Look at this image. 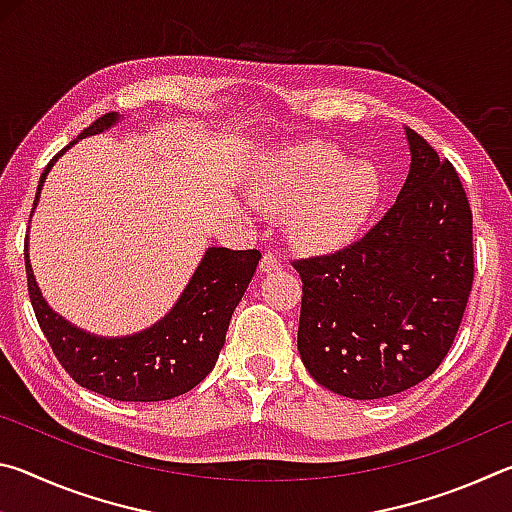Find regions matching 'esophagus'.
Wrapping results in <instances>:
<instances>
[{"instance_id": "34e87169", "label": "esophagus", "mask_w": 512, "mask_h": 512, "mask_svg": "<svg viewBox=\"0 0 512 512\" xmlns=\"http://www.w3.org/2000/svg\"><path fill=\"white\" fill-rule=\"evenodd\" d=\"M277 268H282V255L277 253V250H266L262 262H259V271H277Z\"/></svg>"}]
</instances>
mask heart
Here are the masks:
<instances>
[{
	"label": "heart",
	"instance_id": "b5f03b06",
	"mask_svg": "<svg viewBox=\"0 0 512 512\" xmlns=\"http://www.w3.org/2000/svg\"><path fill=\"white\" fill-rule=\"evenodd\" d=\"M257 194L275 210H296L300 239L327 248L350 241L370 221L384 183L370 164L309 144L277 153L257 180Z\"/></svg>",
	"mask_w": 512,
	"mask_h": 512
}]
</instances>
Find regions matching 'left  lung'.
Segmentation results:
<instances>
[{"mask_svg": "<svg viewBox=\"0 0 512 512\" xmlns=\"http://www.w3.org/2000/svg\"><path fill=\"white\" fill-rule=\"evenodd\" d=\"M411 171L384 219L300 273V359L352 400L402 393L436 372L474 280L472 210L454 164L411 128Z\"/></svg>", "mask_w": 512, "mask_h": 512, "instance_id": "1", "label": "left lung"}]
</instances>
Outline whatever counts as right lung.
<instances>
[{"label": "right lung", "instance_id": "add662e5", "mask_svg": "<svg viewBox=\"0 0 512 512\" xmlns=\"http://www.w3.org/2000/svg\"><path fill=\"white\" fill-rule=\"evenodd\" d=\"M115 121V112H106L94 119L76 140L101 133ZM58 155L51 158L40 176L38 194ZM259 259L262 253L255 248H210L192 282L187 284L183 298L167 318L126 339H97L72 327L49 309L38 291L29 253L24 250L31 307L60 366L79 386L119 402L171 400L192 391L210 375L225 343L232 311L244 298Z\"/></svg>", "mask_w": 512, "mask_h": 512}]
</instances>
